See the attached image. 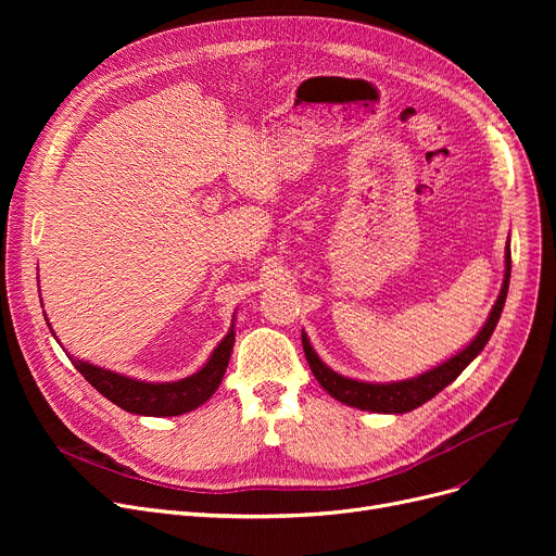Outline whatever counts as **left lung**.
Here are the masks:
<instances>
[{"label": "left lung", "instance_id": "obj_1", "mask_svg": "<svg viewBox=\"0 0 556 556\" xmlns=\"http://www.w3.org/2000/svg\"><path fill=\"white\" fill-rule=\"evenodd\" d=\"M509 277H511V252H509V241L505 248V279L501 295L495 300L484 327L480 333L466 344L459 354L453 358L444 361L442 365H437L415 378H405V381H392V383H367V381H356V378H346L331 367H327L319 356L315 354V349L311 346L308 336L302 331V344H304V356L308 361V367L313 376L317 378V383L323 386L336 401L358 407V410L367 413H383V415H403L410 413L415 407L424 405L430 401L434 394H440L446 386H451L455 378L473 363V358L482 352L484 344L489 342L495 325H498L505 300H507V290H509Z\"/></svg>", "mask_w": 556, "mask_h": 556}]
</instances>
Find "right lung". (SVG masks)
Returning a JSON list of instances; mask_svg holds the SVG:
<instances>
[{"mask_svg":"<svg viewBox=\"0 0 556 556\" xmlns=\"http://www.w3.org/2000/svg\"><path fill=\"white\" fill-rule=\"evenodd\" d=\"M49 331L53 333L51 327ZM233 336H237V331H233V323H231L227 336L218 342L210 361L204 363L195 374L170 383L137 381V378L97 367L92 363L78 361L74 356L70 358L74 367L85 376V381H90L94 390H99L114 405H119L122 410L141 415V417H178L195 410L198 405H202L218 390L231 356Z\"/></svg>","mask_w":556,"mask_h":556,"instance_id":"add662e5","label":"right lung"}]
</instances>
